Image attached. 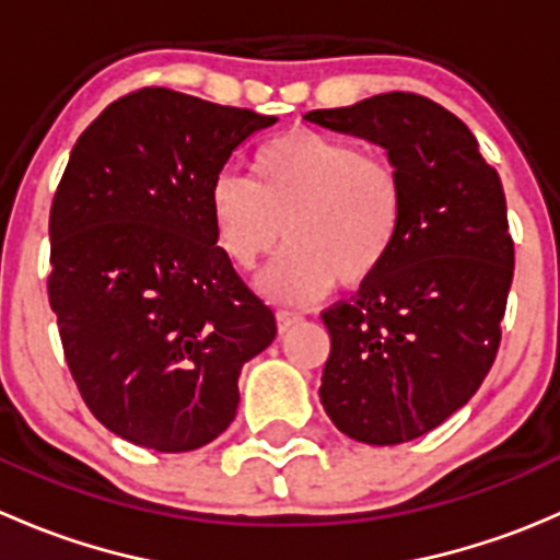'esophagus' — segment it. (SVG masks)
I'll use <instances>...</instances> for the list:
<instances>
[{"instance_id":"1","label":"esophagus","mask_w":560,"mask_h":560,"mask_svg":"<svg viewBox=\"0 0 560 560\" xmlns=\"http://www.w3.org/2000/svg\"><path fill=\"white\" fill-rule=\"evenodd\" d=\"M301 319H303V316L298 312H287V308H279V312H276V325H279L281 332L290 330V327L295 325V322H301Z\"/></svg>"}]
</instances>
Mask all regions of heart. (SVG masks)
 <instances>
[{
    "mask_svg": "<svg viewBox=\"0 0 560 560\" xmlns=\"http://www.w3.org/2000/svg\"><path fill=\"white\" fill-rule=\"evenodd\" d=\"M254 178L222 171L208 213L222 252L252 270L292 241L259 279L268 295L303 303L332 284H369L389 262L406 222V178L385 154L354 140L295 127L254 151Z\"/></svg>",
    "mask_w": 560,
    "mask_h": 560,
    "instance_id": "1",
    "label": "heart"
}]
</instances>
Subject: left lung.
<instances>
[{
    "label": "left lung",
    "mask_w": 560,
    "mask_h": 560,
    "mask_svg": "<svg viewBox=\"0 0 560 560\" xmlns=\"http://www.w3.org/2000/svg\"><path fill=\"white\" fill-rule=\"evenodd\" d=\"M306 121L382 145L406 178L389 262L322 312L330 354L319 398L354 442H411L468 404L499 352L515 273L504 186L471 129L420 94H376Z\"/></svg>",
    "instance_id": "8db88e82"
}]
</instances>
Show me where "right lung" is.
I'll return each instance as SVG.
<instances>
[{
    "label": "right lung",
    "instance_id": "obj_1",
    "mask_svg": "<svg viewBox=\"0 0 560 560\" xmlns=\"http://www.w3.org/2000/svg\"><path fill=\"white\" fill-rule=\"evenodd\" d=\"M276 121L151 86L72 149L50 206L48 301L86 406L138 447L189 453L228 431L241 369L276 338L208 213L213 175Z\"/></svg>",
    "mask_w": 560,
    "mask_h": 560
}]
</instances>
